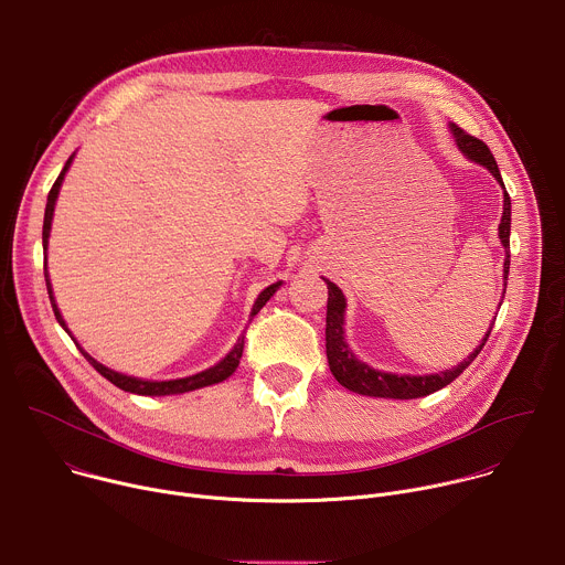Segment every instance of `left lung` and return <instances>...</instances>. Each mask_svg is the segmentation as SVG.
<instances>
[{
    "label": "left lung",
    "mask_w": 565,
    "mask_h": 565,
    "mask_svg": "<svg viewBox=\"0 0 565 565\" xmlns=\"http://www.w3.org/2000/svg\"><path fill=\"white\" fill-rule=\"evenodd\" d=\"M451 134L456 138L458 149L467 158H471L473 163L486 166L494 174V179L503 185L499 166H497L494 153L490 151V147L482 142V140H478L476 136L467 134L465 129H460L458 125H451ZM503 190H505V185H503ZM510 221H512V203H510V194L505 190L503 192V216H501V225H499L501 244L505 246V266H503L505 279L510 275ZM324 281L329 286V303H327V358H329V366H331V373L335 375V380L342 386H347V388H351L355 393H362V395L397 397V399H412V397L429 395V393L447 386L449 382H454L476 360V355L482 351V347H486V342H488V338H490V333L494 329L492 327L488 331L486 340L480 342V347L465 362H460L451 371L436 373V375H395V373H382V371H375L369 364L360 362L353 355V351L347 347V342H344V308H347V299H344L342 290L333 281H329V279H324ZM503 297H505V290H503Z\"/></svg>",
    "instance_id": "obj_1"
}]
</instances>
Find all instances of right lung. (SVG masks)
Masks as SVG:
<instances>
[{
  "label": "right lung",
  "mask_w": 565,
  "mask_h": 565,
  "mask_svg": "<svg viewBox=\"0 0 565 565\" xmlns=\"http://www.w3.org/2000/svg\"><path fill=\"white\" fill-rule=\"evenodd\" d=\"M71 160H73V156H68L64 170H62V172H60V177L55 179V183H53V188H51V192H49V199H46L44 225H42V246H44V253H46V244H49V232H51V218H53L55 199H57V192H60L62 179H64V174H66V170H68V166H71ZM44 262H46V259H44ZM44 277H46V290H49V299H51V306H53L55 319L60 321L62 329H66L64 319H62V315H60V310H57V306H55L53 292H51L46 264H44ZM279 286H281V284H273V286H268V288L257 297V301H255V306H253V315H250V317H255V315L266 306V301L275 295V290H277ZM66 333H68V331H66ZM244 344H246V335H241V338H238V342L234 344V349H232V351H230V353H227L218 364H214L212 369L201 371V373L190 375V377L168 380V382H149V380H138V377H129V375L116 373V371H111V369L103 366L100 362H96V360H94L89 353H85L83 349H79V351H83V355L89 360V364H92V366H94L103 377H107L111 384H116V386H118V388H122V391L138 393V395H170V393H185V391H194V388H201V386H207V384H216V382H223L225 377H230V375L234 373V369L238 366L241 355H244Z\"/></svg>",
  "instance_id": "add662e5"
}]
</instances>
